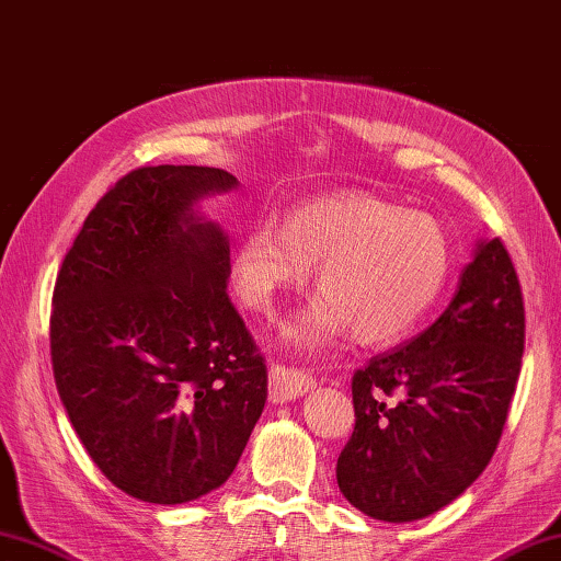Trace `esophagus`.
I'll return each instance as SVG.
<instances>
[{
    "mask_svg": "<svg viewBox=\"0 0 561 561\" xmlns=\"http://www.w3.org/2000/svg\"><path fill=\"white\" fill-rule=\"evenodd\" d=\"M314 387V377L300 368H285V365H271L268 370V394L271 402L283 404L307 394Z\"/></svg>",
    "mask_w": 561,
    "mask_h": 561,
    "instance_id": "obj_1",
    "label": "esophagus"
}]
</instances>
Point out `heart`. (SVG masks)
I'll list each match as a JSON object with an SVG mask.
<instances>
[{"label": "heart", "instance_id": "b5f03b06", "mask_svg": "<svg viewBox=\"0 0 561 561\" xmlns=\"http://www.w3.org/2000/svg\"><path fill=\"white\" fill-rule=\"evenodd\" d=\"M443 227L365 193L312 198L239 239L227 280L242 310L271 317L283 295L302 290L317 266L322 295L280 327L295 351H319L353 331L363 346L409 336L450 276Z\"/></svg>", "mask_w": 561, "mask_h": 561}]
</instances>
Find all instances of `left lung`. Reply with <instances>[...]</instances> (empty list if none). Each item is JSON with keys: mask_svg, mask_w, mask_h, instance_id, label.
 Returning <instances> with one entry per match:
<instances>
[{"mask_svg": "<svg viewBox=\"0 0 561 561\" xmlns=\"http://www.w3.org/2000/svg\"><path fill=\"white\" fill-rule=\"evenodd\" d=\"M523 346L516 268L499 237L482 239L436 322L353 375L356 428L336 462L348 504L409 523L460 496L496 450Z\"/></svg>", "mask_w": 561, "mask_h": 561, "instance_id": "obj_1", "label": "left lung"}]
</instances>
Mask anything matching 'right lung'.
I'll list each match as a JSON object with an SVG mask.
<instances>
[{
	"label": "right lung",
	"instance_id": "add662e5",
	"mask_svg": "<svg viewBox=\"0 0 561 561\" xmlns=\"http://www.w3.org/2000/svg\"><path fill=\"white\" fill-rule=\"evenodd\" d=\"M232 188L225 169H135L57 273V392L99 470L147 504L222 486L266 404V363L227 295L230 239L196 210Z\"/></svg>",
	"mask_w": 561,
	"mask_h": 561
}]
</instances>
